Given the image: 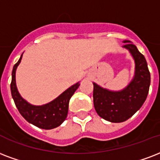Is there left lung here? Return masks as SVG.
I'll use <instances>...</instances> for the list:
<instances>
[{
	"instance_id": "left-lung-1",
	"label": "left lung",
	"mask_w": 160,
	"mask_h": 160,
	"mask_svg": "<svg viewBox=\"0 0 160 160\" xmlns=\"http://www.w3.org/2000/svg\"><path fill=\"white\" fill-rule=\"evenodd\" d=\"M123 48L130 52L135 61L134 77L126 88L112 91L93 83L94 107L97 114L111 122H122L140 109L147 98L150 85V73L144 56L128 40Z\"/></svg>"
}]
</instances>
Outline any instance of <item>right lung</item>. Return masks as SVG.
Returning <instances> with one entry per match:
<instances>
[{
	"label": "right lung",
	"instance_id": "right-lung-1",
	"mask_svg": "<svg viewBox=\"0 0 160 160\" xmlns=\"http://www.w3.org/2000/svg\"><path fill=\"white\" fill-rule=\"evenodd\" d=\"M22 54L13 66L11 82V92L17 108L29 123L42 129H53L63 123L68 115L69 102L71 96L80 86L79 82L70 86L56 99L42 106H33L20 96L16 85V70L20 64Z\"/></svg>",
	"mask_w": 160,
	"mask_h": 160
}]
</instances>
